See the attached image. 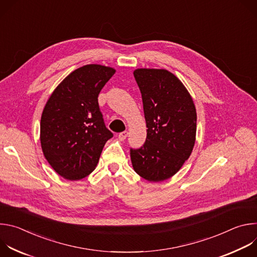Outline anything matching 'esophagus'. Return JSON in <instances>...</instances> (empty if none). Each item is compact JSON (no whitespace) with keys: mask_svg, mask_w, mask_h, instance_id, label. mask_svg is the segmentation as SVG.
<instances>
[{"mask_svg":"<svg viewBox=\"0 0 257 257\" xmlns=\"http://www.w3.org/2000/svg\"><path fill=\"white\" fill-rule=\"evenodd\" d=\"M119 139H121V140H125L126 138H127V136H128V132L127 131H124V132H121V133H119Z\"/></svg>","mask_w":257,"mask_h":257,"instance_id":"esophagus-1","label":"esophagus"}]
</instances>
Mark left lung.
<instances>
[{
  "instance_id": "1",
  "label": "left lung",
  "mask_w": 257,
  "mask_h": 257,
  "mask_svg": "<svg viewBox=\"0 0 257 257\" xmlns=\"http://www.w3.org/2000/svg\"><path fill=\"white\" fill-rule=\"evenodd\" d=\"M134 77L141 92L146 139L130 149L134 171L151 182L175 175L192 153L196 109L183 83L164 69H137Z\"/></svg>"
}]
</instances>
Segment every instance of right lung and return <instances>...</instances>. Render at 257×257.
<instances>
[{"label": "right lung", "mask_w": 257, "mask_h": 257, "mask_svg": "<svg viewBox=\"0 0 257 257\" xmlns=\"http://www.w3.org/2000/svg\"><path fill=\"white\" fill-rule=\"evenodd\" d=\"M115 69L85 65L73 71L50 96L41 120V143L52 168L67 180L88 176L105 142L113 137L104 124L98 94Z\"/></svg>", "instance_id": "right-lung-1"}]
</instances>
